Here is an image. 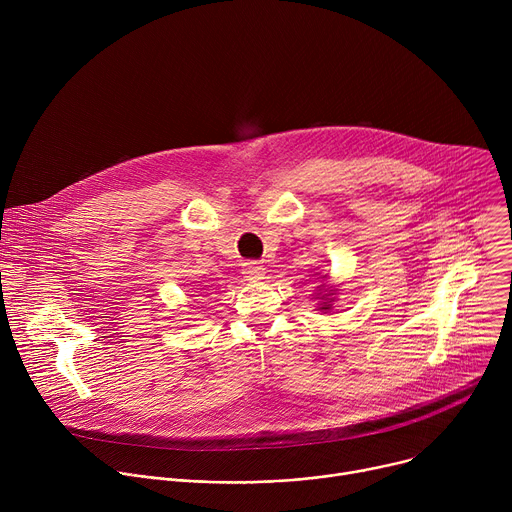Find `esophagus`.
<instances>
[{
  "instance_id": "1",
  "label": "esophagus",
  "mask_w": 512,
  "mask_h": 512,
  "mask_svg": "<svg viewBox=\"0 0 512 512\" xmlns=\"http://www.w3.org/2000/svg\"><path fill=\"white\" fill-rule=\"evenodd\" d=\"M243 275L247 277V281H261L265 277V267L261 263L249 261L243 265Z\"/></svg>"
}]
</instances>
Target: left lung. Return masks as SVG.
<instances>
[{
	"instance_id": "left-lung-1",
	"label": "left lung",
	"mask_w": 512,
	"mask_h": 512,
	"mask_svg": "<svg viewBox=\"0 0 512 512\" xmlns=\"http://www.w3.org/2000/svg\"><path fill=\"white\" fill-rule=\"evenodd\" d=\"M322 281H320V285H316V296L312 298V300H316L318 304H316V310H320V312H324V314H328L330 310H332V304L336 302V294H338V287L336 285H332V283H328V275H324V277H320Z\"/></svg>"
}]
</instances>
